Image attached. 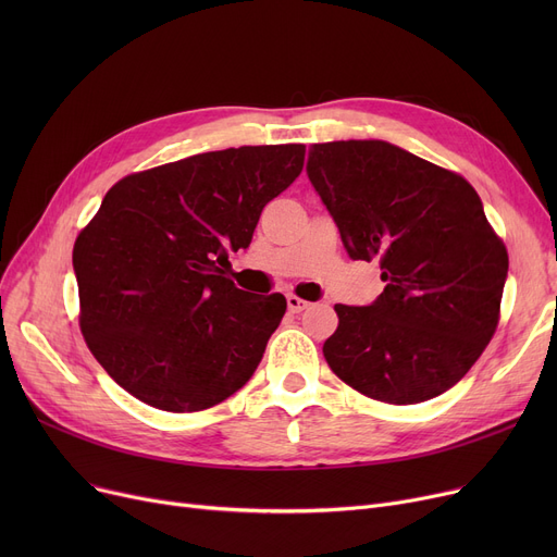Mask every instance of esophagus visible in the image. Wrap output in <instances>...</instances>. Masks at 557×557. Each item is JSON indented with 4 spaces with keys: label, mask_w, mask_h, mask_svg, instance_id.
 Returning <instances> with one entry per match:
<instances>
[{
    "label": "esophagus",
    "mask_w": 557,
    "mask_h": 557,
    "mask_svg": "<svg viewBox=\"0 0 557 557\" xmlns=\"http://www.w3.org/2000/svg\"><path fill=\"white\" fill-rule=\"evenodd\" d=\"M286 305H288V311L290 313H300V311H305L307 307H309V302L307 300H302V298H298V296H286Z\"/></svg>",
    "instance_id": "1"
}]
</instances>
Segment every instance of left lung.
I'll use <instances>...</instances> for the list:
<instances>
[{
    "label": "left lung",
    "mask_w": 557,
    "mask_h": 557,
    "mask_svg": "<svg viewBox=\"0 0 557 557\" xmlns=\"http://www.w3.org/2000/svg\"><path fill=\"white\" fill-rule=\"evenodd\" d=\"M307 175L352 259L384 294L336 305L323 355L355 391L420 404L456 386L499 325L508 252L462 175L382 139L313 144Z\"/></svg>",
    "instance_id": "obj_1"
}]
</instances>
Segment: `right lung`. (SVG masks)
I'll return each mask as SVG.
<instances>
[{
    "label": "right lung",
    "mask_w": 557,
    "mask_h": 557,
    "mask_svg": "<svg viewBox=\"0 0 557 557\" xmlns=\"http://www.w3.org/2000/svg\"><path fill=\"white\" fill-rule=\"evenodd\" d=\"M302 144L242 146L131 173L74 244L81 332L139 401L194 413L237 393L286 311L225 277L261 210L294 183Z\"/></svg>",
    "instance_id": "obj_1"
}]
</instances>
